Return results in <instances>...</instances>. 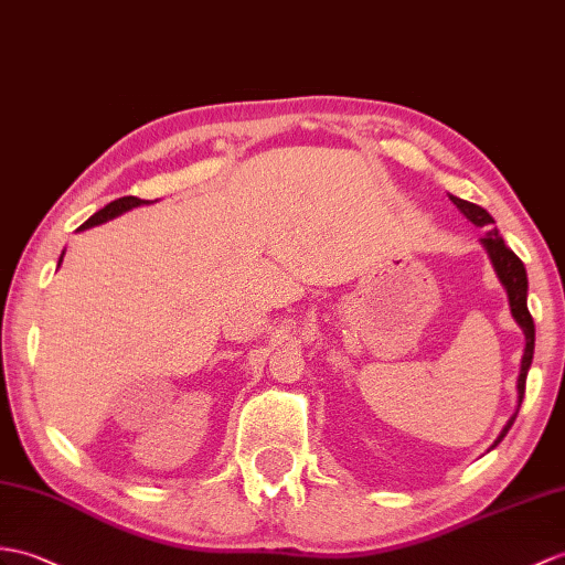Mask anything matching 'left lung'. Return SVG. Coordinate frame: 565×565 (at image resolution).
<instances>
[{
    "mask_svg": "<svg viewBox=\"0 0 565 565\" xmlns=\"http://www.w3.org/2000/svg\"><path fill=\"white\" fill-rule=\"evenodd\" d=\"M452 204L460 209V212L475 223L479 228H489V233L483 235L479 241L483 245V250H487L489 259H491V267L495 271L498 281L503 284L505 288V296H508V306H510V315H513V320L518 322V327L524 334V351H522V361H520V375H518V406H515V414L508 418V424L503 426V430L498 433V438L493 440V445L489 450H493L498 443L505 438V433L513 426L515 416L520 412V404L524 397V383H527V373H530V365H532V356H534V320L527 310V271H524L522 259L510 250L505 245V241L498 235V228L493 226V216L487 212V209L479 206V204H471L467 200H460V196L450 194Z\"/></svg>",
    "mask_w": 565,
    "mask_h": 565,
    "instance_id": "1",
    "label": "left lung"
}]
</instances>
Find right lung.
<instances>
[{"label": "right lung", "mask_w": 565, "mask_h": 565, "mask_svg": "<svg viewBox=\"0 0 565 565\" xmlns=\"http://www.w3.org/2000/svg\"><path fill=\"white\" fill-rule=\"evenodd\" d=\"M143 204H151V202H147V200H139V196H120V200H115V202H110V204H105V206L100 209V212H96V214L90 216L86 223H82V226H78L76 231H86V228L100 226V223L110 221V218H115V216H120V214L129 212V209H135V206H143ZM62 257H64V250H62V255H60L57 267L62 265Z\"/></svg>", "instance_id": "1"}]
</instances>
